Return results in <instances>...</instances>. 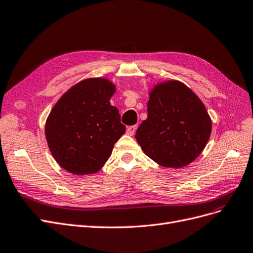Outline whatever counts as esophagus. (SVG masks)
I'll return each mask as SVG.
<instances>
[{"label":"esophagus","mask_w":253,"mask_h":253,"mask_svg":"<svg viewBox=\"0 0 253 253\" xmlns=\"http://www.w3.org/2000/svg\"><path fill=\"white\" fill-rule=\"evenodd\" d=\"M136 128H137V126H136V125L129 126V127L127 128V134H129V135H133V134H134V132H135Z\"/></svg>","instance_id":"obj_1"}]
</instances>
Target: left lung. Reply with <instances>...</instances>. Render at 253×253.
I'll use <instances>...</instances> for the list:
<instances>
[{
    "mask_svg": "<svg viewBox=\"0 0 253 253\" xmlns=\"http://www.w3.org/2000/svg\"><path fill=\"white\" fill-rule=\"evenodd\" d=\"M147 119L135 138L145 154L159 165L181 168L205 148L211 120L202 101L177 81L160 84L150 93Z\"/></svg>",
    "mask_w": 253,
    "mask_h": 253,
    "instance_id": "left-lung-1",
    "label": "left lung"
}]
</instances>
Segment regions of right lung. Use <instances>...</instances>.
I'll use <instances>...</instances> for the list:
<instances>
[{
    "label": "right lung",
    "instance_id": "add662e5",
    "mask_svg": "<svg viewBox=\"0 0 253 253\" xmlns=\"http://www.w3.org/2000/svg\"><path fill=\"white\" fill-rule=\"evenodd\" d=\"M115 86L105 79L82 81L54 105L45 134L55 161L73 174H92L110 156L126 131L117 107L110 105Z\"/></svg>",
    "mask_w": 253,
    "mask_h": 253
}]
</instances>
